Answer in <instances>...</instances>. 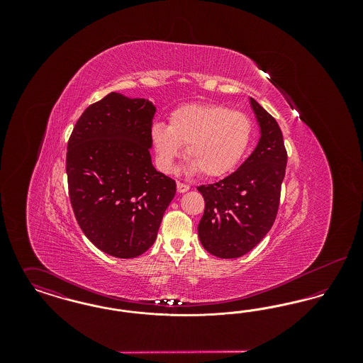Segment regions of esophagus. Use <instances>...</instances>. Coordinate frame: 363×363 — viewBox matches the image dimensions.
I'll return each mask as SVG.
<instances>
[{"label": "esophagus", "instance_id": "34e87169", "mask_svg": "<svg viewBox=\"0 0 363 363\" xmlns=\"http://www.w3.org/2000/svg\"><path fill=\"white\" fill-rule=\"evenodd\" d=\"M177 190H178V193H185V191L189 190V185H185L182 182H177Z\"/></svg>", "mask_w": 363, "mask_h": 363}]
</instances>
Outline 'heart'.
<instances>
[{
  "label": "heart",
  "mask_w": 363,
  "mask_h": 363,
  "mask_svg": "<svg viewBox=\"0 0 363 363\" xmlns=\"http://www.w3.org/2000/svg\"><path fill=\"white\" fill-rule=\"evenodd\" d=\"M253 136L247 114L227 104H193L172 111L169 126L154 123L151 141L157 164L173 173L175 163L186 147L190 170L204 178H220L234 172L246 155Z\"/></svg>",
  "instance_id": "b5f03b06"
}]
</instances>
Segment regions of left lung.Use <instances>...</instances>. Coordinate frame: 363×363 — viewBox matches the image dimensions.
Instances as JSON below:
<instances>
[{"label": "left lung", "mask_w": 363, "mask_h": 363, "mask_svg": "<svg viewBox=\"0 0 363 363\" xmlns=\"http://www.w3.org/2000/svg\"><path fill=\"white\" fill-rule=\"evenodd\" d=\"M261 138L237 172L201 185L206 208L197 231L208 253L219 259H237L250 252L277 219L287 151L277 120L253 98Z\"/></svg>", "instance_id": "1"}]
</instances>
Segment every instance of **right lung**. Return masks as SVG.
Here are the masks:
<instances>
[{
  "label": "right lung",
  "instance_id": "add662e5",
  "mask_svg": "<svg viewBox=\"0 0 363 363\" xmlns=\"http://www.w3.org/2000/svg\"><path fill=\"white\" fill-rule=\"evenodd\" d=\"M154 114L151 102L111 92L86 107L68 141L76 220L98 249L118 259L138 257L154 245L177 190L151 162Z\"/></svg>",
  "mask_w": 363,
  "mask_h": 363
}]
</instances>
